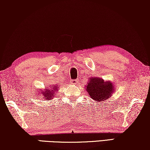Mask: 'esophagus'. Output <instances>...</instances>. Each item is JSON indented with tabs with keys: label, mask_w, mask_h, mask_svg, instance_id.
<instances>
[{
	"label": "esophagus",
	"mask_w": 150,
	"mask_h": 150,
	"mask_svg": "<svg viewBox=\"0 0 150 150\" xmlns=\"http://www.w3.org/2000/svg\"><path fill=\"white\" fill-rule=\"evenodd\" d=\"M71 83L72 85H76V84H78L77 80H72V81H71Z\"/></svg>",
	"instance_id": "obj_1"
}]
</instances>
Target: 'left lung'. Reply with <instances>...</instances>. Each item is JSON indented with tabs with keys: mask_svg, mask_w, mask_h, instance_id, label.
Returning a JSON list of instances; mask_svg holds the SVG:
<instances>
[{
	"mask_svg": "<svg viewBox=\"0 0 150 150\" xmlns=\"http://www.w3.org/2000/svg\"><path fill=\"white\" fill-rule=\"evenodd\" d=\"M86 86L88 94L91 99L98 102L107 100L115 91L114 84L111 81H104L102 78H90Z\"/></svg>",
	"mask_w": 150,
	"mask_h": 150,
	"instance_id": "left-lung-1",
	"label": "left lung"
}]
</instances>
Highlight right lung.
Wrapping results in <instances>:
<instances>
[{
  "instance_id": "obj_1",
  "label": "right lung",
  "mask_w": 150,
  "mask_h": 150,
  "mask_svg": "<svg viewBox=\"0 0 150 150\" xmlns=\"http://www.w3.org/2000/svg\"><path fill=\"white\" fill-rule=\"evenodd\" d=\"M58 87L59 86L52 85L50 86V88L48 87V89H44V91L42 89L40 90L38 94H40V96H41V98H42L43 100L48 101V100L53 99V98L54 97L55 92L57 91Z\"/></svg>"
}]
</instances>
